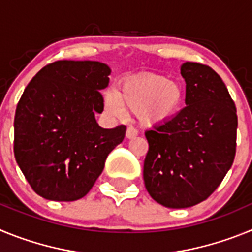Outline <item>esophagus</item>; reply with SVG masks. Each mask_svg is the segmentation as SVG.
Returning a JSON list of instances; mask_svg holds the SVG:
<instances>
[{"label":"esophagus","mask_w":252,"mask_h":252,"mask_svg":"<svg viewBox=\"0 0 252 252\" xmlns=\"http://www.w3.org/2000/svg\"><path fill=\"white\" fill-rule=\"evenodd\" d=\"M137 130L135 127H127V130H126V137H127L128 140H132V139H135V137L137 136Z\"/></svg>","instance_id":"34e87169"}]
</instances>
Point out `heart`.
<instances>
[{
    "instance_id": "b5f03b06",
    "label": "heart",
    "mask_w": 252,
    "mask_h": 252,
    "mask_svg": "<svg viewBox=\"0 0 252 252\" xmlns=\"http://www.w3.org/2000/svg\"><path fill=\"white\" fill-rule=\"evenodd\" d=\"M186 91L183 84L164 75L141 73L121 82L115 92L104 95L106 110L120 115L124 110L137 112L146 126L173 121L183 110Z\"/></svg>"
}]
</instances>
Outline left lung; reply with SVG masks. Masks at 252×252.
Instances as JSON below:
<instances>
[{"mask_svg": "<svg viewBox=\"0 0 252 252\" xmlns=\"http://www.w3.org/2000/svg\"><path fill=\"white\" fill-rule=\"evenodd\" d=\"M186 104L173 121L145 132L144 182L154 201L188 208L206 201L232 166L237 115L221 77L211 66L187 62Z\"/></svg>", "mask_w": 252, "mask_h": 252, "instance_id": "obj_1", "label": "left lung"}]
</instances>
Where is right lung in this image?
<instances>
[{"label": "right lung", "mask_w": 252, "mask_h": 252, "mask_svg": "<svg viewBox=\"0 0 252 252\" xmlns=\"http://www.w3.org/2000/svg\"><path fill=\"white\" fill-rule=\"evenodd\" d=\"M111 69L99 62L58 60L36 73L15 113L13 153L40 197L72 202L90 192L108 154L121 144L126 126L102 128L99 91Z\"/></svg>", "instance_id": "obj_1"}]
</instances>
